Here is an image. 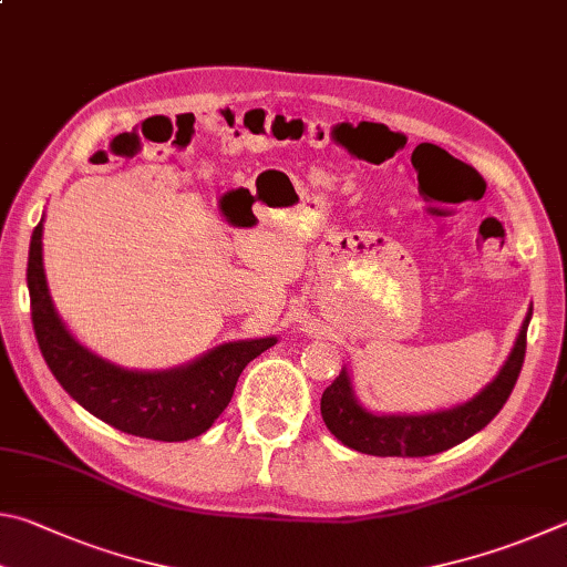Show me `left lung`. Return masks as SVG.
I'll return each instance as SVG.
<instances>
[{
	"mask_svg": "<svg viewBox=\"0 0 567 567\" xmlns=\"http://www.w3.org/2000/svg\"><path fill=\"white\" fill-rule=\"evenodd\" d=\"M533 309L525 313V321L515 339L511 355L505 359L498 375L473 395L471 401L433 413H373L359 403L351 383L349 369L343 365L329 389L321 395V415L326 429L343 445L369 455H401V458H421L453 449L485 429L508 401L515 381H518L525 359V336H528Z\"/></svg>",
	"mask_w": 567,
	"mask_h": 567,
	"instance_id": "left-lung-1",
	"label": "left lung"
}]
</instances>
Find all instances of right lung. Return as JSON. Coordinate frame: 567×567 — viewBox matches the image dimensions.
I'll return each mask as SVG.
<instances>
[{
    "label": "right lung",
    "instance_id": "add662e5",
    "mask_svg": "<svg viewBox=\"0 0 567 567\" xmlns=\"http://www.w3.org/2000/svg\"><path fill=\"white\" fill-rule=\"evenodd\" d=\"M42 234L44 218L34 228L27 261L39 351L62 389L116 431L166 443L196 439L224 413L246 363L278 341L276 336L228 341L166 371H136L106 361L79 343L59 319L47 286Z\"/></svg>",
    "mask_w": 567,
    "mask_h": 567
}]
</instances>
